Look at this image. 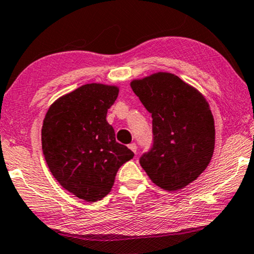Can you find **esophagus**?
<instances>
[{"label": "esophagus", "instance_id": "esophagus-1", "mask_svg": "<svg viewBox=\"0 0 254 254\" xmlns=\"http://www.w3.org/2000/svg\"><path fill=\"white\" fill-rule=\"evenodd\" d=\"M129 149L131 150V151H133L134 153L137 152V144L136 143H131V144H129Z\"/></svg>", "mask_w": 254, "mask_h": 254}]
</instances>
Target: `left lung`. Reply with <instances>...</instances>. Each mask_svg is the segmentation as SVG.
<instances>
[{"label":"left lung","instance_id":"obj_1","mask_svg":"<svg viewBox=\"0 0 254 254\" xmlns=\"http://www.w3.org/2000/svg\"><path fill=\"white\" fill-rule=\"evenodd\" d=\"M152 117V146L139 164L159 188H185L207 168L214 150V122L197 90L169 72L131 83Z\"/></svg>","mask_w":254,"mask_h":254}]
</instances>
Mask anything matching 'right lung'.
<instances>
[{"label":"right lung","instance_id":"1","mask_svg":"<svg viewBox=\"0 0 254 254\" xmlns=\"http://www.w3.org/2000/svg\"><path fill=\"white\" fill-rule=\"evenodd\" d=\"M118 96L116 86L82 85L57 99L42 127V150L48 168L65 190L86 201L104 198L118 169L134 156L116 142L107 122Z\"/></svg>","mask_w":254,"mask_h":254}]
</instances>
